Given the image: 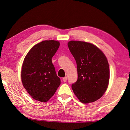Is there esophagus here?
<instances>
[{"label":"esophagus","mask_w":130,"mask_h":130,"mask_svg":"<svg viewBox=\"0 0 130 130\" xmlns=\"http://www.w3.org/2000/svg\"><path fill=\"white\" fill-rule=\"evenodd\" d=\"M67 79H68L67 77H64L62 78V80H63V82H66V81H67Z\"/></svg>","instance_id":"1"}]
</instances>
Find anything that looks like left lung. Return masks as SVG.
<instances>
[{
	"mask_svg": "<svg viewBox=\"0 0 130 130\" xmlns=\"http://www.w3.org/2000/svg\"><path fill=\"white\" fill-rule=\"evenodd\" d=\"M68 46L77 63L78 78L72 85L74 93L84 104L95 102L108 85L109 68L106 57L90 43L70 41Z\"/></svg>",
	"mask_w": 130,
	"mask_h": 130,
	"instance_id": "8db88e82",
	"label": "left lung"
}]
</instances>
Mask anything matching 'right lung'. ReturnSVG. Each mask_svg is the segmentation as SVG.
<instances>
[{
  "label": "right lung",
  "mask_w": 130,
  "mask_h": 130,
  "mask_svg": "<svg viewBox=\"0 0 130 130\" xmlns=\"http://www.w3.org/2000/svg\"><path fill=\"white\" fill-rule=\"evenodd\" d=\"M59 46L58 41H42L34 45L24 59L22 83L30 95L39 102H47L61 84L52 61Z\"/></svg>",
  "instance_id": "right-lung-1"
}]
</instances>
